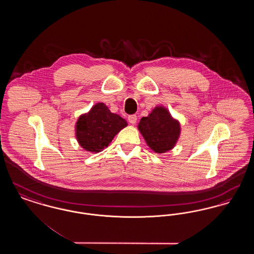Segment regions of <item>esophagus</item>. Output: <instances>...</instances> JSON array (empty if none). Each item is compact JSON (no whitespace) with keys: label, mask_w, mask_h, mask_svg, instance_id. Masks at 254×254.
<instances>
[{"label":"esophagus","mask_w":254,"mask_h":254,"mask_svg":"<svg viewBox=\"0 0 254 254\" xmlns=\"http://www.w3.org/2000/svg\"><path fill=\"white\" fill-rule=\"evenodd\" d=\"M127 119H128V122L130 123V124H132L134 125L136 121H137V116L135 115V114H132V115H129L128 117H127Z\"/></svg>","instance_id":"34e87169"}]
</instances>
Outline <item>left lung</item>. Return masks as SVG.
<instances>
[{
  "label": "left lung",
  "mask_w": 254,
  "mask_h": 254,
  "mask_svg": "<svg viewBox=\"0 0 254 254\" xmlns=\"http://www.w3.org/2000/svg\"><path fill=\"white\" fill-rule=\"evenodd\" d=\"M146 144L156 153L170 150L180 135V124L174 120L163 107H158L147 117H143L138 125Z\"/></svg>",
  "instance_id": "1"
}]
</instances>
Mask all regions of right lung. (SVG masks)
I'll use <instances>...</instances> for the list:
<instances>
[{"instance_id": "right-lung-1", "label": "right lung", "mask_w": 254, "mask_h": 254, "mask_svg": "<svg viewBox=\"0 0 254 254\" xmlns=\"http://www.w3.org/2000/svg\"><path fill=\"white\" fill-rule=\"evenodd\" d=\"M127 126L125 119L111 113L105 104L98 103L88 113L79 118L76 124V137L85 150L100 152Z\"/></svg>"}]
</instances>
